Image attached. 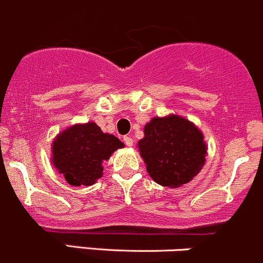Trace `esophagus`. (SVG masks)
Instances as JSON below:
<instances>
[{"label": "esophagus", "instance_id": "obj_1", "mask_svg": "<svg viewBox=\"0 0 263 263\" xmlns=\"http://www.w3.org/2000/svg\"><path fill=\"white\" fill-rule=\"evenodd\" d=\"M124 142H125V144L128 145V147H132V145H133V138L132 137H124Z\"/></svg>", "mask_w": 263, "mask_h": 263}]
</instances>
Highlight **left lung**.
<instances>
[{
	"instance_id": "1",
	"label": "left lung",
	"mask_w": 263,
	"mask_h": 263,
	"mask_svg": "<svg viewBox=\"0 0 263 263\" xmlns=\"http://www.w3.org/2000/svg\"><path fill=\"white\" fill-rule=\"evenodd\" d=\"M137 147L148 175L162 186L179 188L189 183L206 162L203 133L174 114L148 121Z\"/></svg>"
}]
</instances>
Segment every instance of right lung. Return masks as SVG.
I'll use <instances>...</instances> for the list:
<instances>
[{
    "label": "right lung",
    "instance_id": "right-lung-1",
    "mask_svg": "<svg viewBox=\"0 0 263 263\" xmlns=\"http://www.w3.org/2000/svg\"><path fill=\"white\" fill-rule=\"evenodd\" d=\"M125 144L95 121L74 124L52 142L51 162L72 186H89L103 175V161Z\"/></svg>",
    "mask_w": 263,
    "mask_h": 263
}]
</instances>
